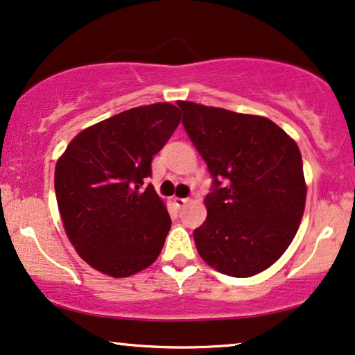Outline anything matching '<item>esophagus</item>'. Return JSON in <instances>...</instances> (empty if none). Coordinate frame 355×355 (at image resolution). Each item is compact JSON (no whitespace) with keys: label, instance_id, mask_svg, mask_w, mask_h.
<instances>
[{"label":"esophagus","instance_id":"obj_1","mask_svg":"<svg viewBox=\"0 0 355 355\" xmlns=\"http://www.w3.org/2000/svg\"><path fill=\"white\" fill-rule=\"evenodd\" d=\"M187 202H189V198H181V197H176V198H174V203H176L179 208L184 207V205H186Z\"/></svg>","mask_w":355,"mask_h":355}]
</instances>
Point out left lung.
<instances>
[{
	"label": "left lung",
	"mask_w": 355,
	"mask_h": 355,
	"mask_svg": "<svg viewBox=\"0 0 355 355\" xmlns=\"http://www.w3.org/2000/svg\"><path fill=\"white\" fill-rule=\"evenodd\" d=\"M178 105L213 178L207 220L193 230L198 254L220 274H259L285 253L304 213L300 148L269 118L195 102Z\"/></svg>",
	"instance_id": "1"
}]
</instances>
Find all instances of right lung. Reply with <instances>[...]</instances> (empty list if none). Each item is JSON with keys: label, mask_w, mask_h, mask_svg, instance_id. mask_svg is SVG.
<instances>
[{"label": "right lung", "mask_w": 355, "mask_h": 355, "mask_svg": "<svg viewBox=\"0 0 355 355\" xmlns=\"http://www.w3.org/2000/svg\"><path fill=\"white\" fill-rule=\"evenodd\" d=\"M181 123L176 105L136 107L86 128L55 165L60 218L96 270L130 277L155 263L171 227L152 184V158Z\"/></svg>", "instance_id": "1"}]
</instances>
